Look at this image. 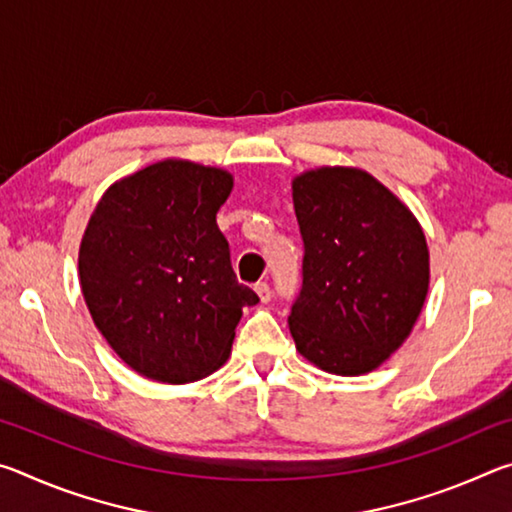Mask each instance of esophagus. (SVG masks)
Returning a JSON list of instances; mask_svg holds the SVG:
<instances>
[{"mask_svg":"<svg viewBox=\"0 0 512 512\" xmlns=\"http://www.w3.org/2000/svg\"><path fill=\"white\" fill-rule=\"evenodd\" d=\"M255 291H257V296H259V300H262V302H268V300H271V296H273V291H271V287H268V282H257L255 284Z\"/></svg>","mask_w":512,"mask_h":512,"instance_id":"obj_1","label":"esophagus"}]
</instances>
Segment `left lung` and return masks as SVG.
I'll return each instance as SVG.
<instances>
[{
	"label": "left lung",
	"mask_w": 512,
	"mask_h": 512,
	"mask_svg": "<svg viewBox=\"0 0 512 512\" xmlns=\"http://www.w3.org/2000/svg\"><path fill=\"white\" fill-rule=\"evenodd\" d=\"M302 287L289 329L320 370L352 377L400 348L429 289L424 232L400 198L361 169L323 167L293 180Z\"/></svg>",
	"instance_id": "8db88e82"
}]
</instances>
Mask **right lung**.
Returning <instances> with one entry per match:
<instances>
[{
	"instance_id": "right-lung-1",
	"label": "right lung",
	"mask_w": 512,
	"mask_h": 512,
	"mask_svg": "<svg viewBox=\"0 0 512 512\" xmlns=\"http://www.w3.org/2000/svg\"><path fill=\"white\" fill-rule=\"evenodd\" d=\"M228 171L185 160L151 164L112 185L85 228L79 275L94 325L140 375L187 384L228 359L241 309L216 212Z\"/></svg>"
}]
</instances>
